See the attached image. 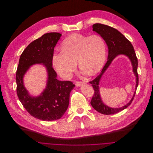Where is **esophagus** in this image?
Returning a JSON list of instances; mask_svg holds the SVG:
<instances>
[{
	"mask_svg": "<svg viewBox=\"0 0 153 153\" xmlns=\"http://www.w3.org/2000/svg\"><path fill=\"white\" fill-rule=\"evenodd\" d=\"M84 84H85L84 82H82V81H76V82H75V85L77 87H79L81 85H83Z\"/></svg>",
	"mask_w": 153,
	"mask_h": 153,
	"instance_id": "obj_1",
	"label": "esophagus"
}]
</instances>
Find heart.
<instances>
[{"mask_svg": "<svg viewBox=\"0 0 153 153\" xmlns=\"http://www.w3.org/2000/svg\"><path fill=\"white\" fill-rule=\"evenodd\" d=\"M61 52L52 56V65L57 73L69 79L79 69L90 75H95L102 69L106 59V45L99 35L85 36L72 34L61 44Z\"/></svg>", "mask_w": 153, "mask_h": 153, "instance_id": "b5f03b06", "label": "heart"}]
</instances>
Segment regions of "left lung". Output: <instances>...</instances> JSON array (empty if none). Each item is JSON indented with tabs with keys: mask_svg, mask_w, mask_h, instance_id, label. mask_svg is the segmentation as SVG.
Returning <instances> with one entry per match:
<instances>
[{
	"mask_svg": "<svg viewBox=\"0 0 153 153\" xmlns=\"http://www.w3.org/2000/svg\"><path fill=\"white\" fill-rule=\"evenodd\" d=\"M92 27L94 31H95L99 34L105 40L108 49V55L107 62L102 69L100 75H98L94 80L89 82L94 87L95 91L94 95L91 100L90 104L94 109L101 114H112L118 113L127 108L131 104L134 99L136 94V91L134 93L133 98L128 104L120 108H111L104 104L101 100L99 87L100 81L104 73L110 65L112 61L119 55H125L129 58L132 64L133 71L136 78V90L139 83V77L137 74V58L131 42L127 39L123 34H121L119 30L112 27L101 23H95L93 25Z\"/></svg>",
	"mask_w": 153,
	"mask_h": 153,
	"instance_id": "1",
	"label": "left lung"
}]
</instances>
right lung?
Returning a JSON list of instances; mask_svg holds the SVG:
<instances>
[{
  "label": "right lung",
  "instance_id": "1",
  "mask_svg": "<svg viewBox=\"0 0 153 153\" xmlns=\"http://www.w3.org/2000/svg\"><path fill=\"white\" fill-rule=\"evenodd\" d=\"M61 36L58 33H46L30 43L20 55L16 72L17 94L20 101L30 115L42 120H55L63 116L75 87L70 81L58 80L52 68L54 48ZM36 64H43L46 67L48 77L44 91L40 96L33 97L28 95L22 79L30 66Z\"/></svg>",
  "mask_w": 153,
  "mask_h": 153
}]
</instances>
